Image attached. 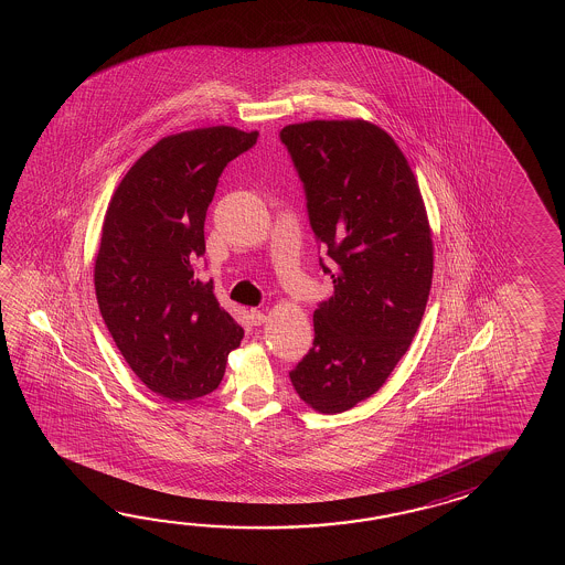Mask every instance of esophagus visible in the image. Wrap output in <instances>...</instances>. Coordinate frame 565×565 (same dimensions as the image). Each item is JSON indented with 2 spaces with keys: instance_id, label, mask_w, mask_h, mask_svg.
Masks as SVG:
<instances>
[{
  "instance_id": "1",
  "label": "esophagus",
  "mask_w": 565,
  "mask_h": 565,
  "mask_svg": "<svg viewBox=\"0 0 565 565\" xmlns=\"http://www.w3.org/2000/svg\"><path fill=\"white\" fill-rule=\"evenodd\" d=\"M250 319H253V324H263L266 321V315L260 309H253Z\"/></svg>"
}]
</instances>
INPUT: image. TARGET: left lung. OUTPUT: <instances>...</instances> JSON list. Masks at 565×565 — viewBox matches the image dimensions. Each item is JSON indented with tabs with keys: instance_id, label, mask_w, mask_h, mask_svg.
I'll return each mask as SVG.
<instances>
[{
	"instance_id": "obj_1",
	"label": "left lung",
	"mask_w": 565,
	"mask_h": 565,
	"mask_svg": "<svg viewBox=\"0 0 565 565\" xmlns=\"http://www.w3.org/2000/svg\"><path fill=\"white\" fill-rule=\"evenodd\" d=\"M307 193L335 292L288 373L300 399L339 414L373 396L420 327L433 287V232L396 141L370 120H307L280 131Z\"/></svg>"
}]
</instances>
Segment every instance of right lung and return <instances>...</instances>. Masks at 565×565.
<instances>
[{
    "label": "right lung",
    "mask_w": 565,
    "mask_h": 565,
    "mask_svg": "<svg viewBox=\"0 0 565 565\" xmlns=\"http://www.w3.org/2000/svg\"><path fill=\"white\" fill-rule=\"evenodd\" d=\"M258 131L175 132L139 157L108 202L95 260L98 309L125 361L151 392L188 402L214 392L244 329L214 282L193 278L217 178Z\"/></svg>",
    "instance_id": "add662e5"
}]
</instances>
